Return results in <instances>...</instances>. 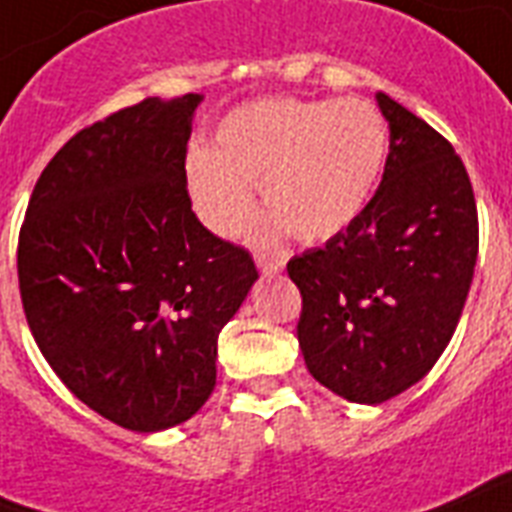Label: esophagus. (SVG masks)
Returning a JSON list of instances; mask_svg holds the SVG:
<instances>
[{
	"instance_id": "esophagus-1",
	"label": "esophagus",
	"mask_w": 512,
	"mask_h": 512,
	"mask_svg": "<svg viewBox=\"0 0 512 512\" xmlns=\"http://www.w3.org/2000/svg\"><path fill=\"white\" fill-rule=\"evenodd\" d=\"M261 274H280L285 269V253H256Z\"/></svg>"
}]
</instances>
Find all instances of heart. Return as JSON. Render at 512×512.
Returning <instances> with one entry per match:
<instances>
[{
  "label": "heart",
  "instance_id": "1",
  "mask_svg": "<svg viewBox=\"0 0 512 512\" xmlns=\"http://www.w3.org/2000/svg\"><path fill=\"white\" fill-rule=\"evenodd\" d=\"M390 154V130L366 99H261L219 122L211 149L185 159L196 214L230 238L251 217L259 185L269 214L261 238L293 232L322 243L348 230L374 196Z\"/></svg>",
  "mask_w": 512,
  "mask_h": 512
}]
</instances>
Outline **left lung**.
<instances>
[{
    "label": "left lung",
    "instance_id": "left-lung-1",
    "mask_svg": "<svg viewBox=\"0 0 512 512\" xmlns=\"http://www.w3.org/2000/svg\"><path fill=\"white\" fill-rule=\"evenodd\" d=\"M377 104L390 125L377 193L348 230L287 261L311 377L363 405L429 374L458 327L479 253L474 188L450 141L382 91Z\"/></svg>",
    "mask_w": 512,
    "mask_h": 512
}]
</instances>
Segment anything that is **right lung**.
<instances>
[{"mask_svg":"<svg viewBox=\"0 0 512 512\" xmlns=\"http://www.w3.org/2000/svg\"><path fill=\"white\" fill-rule=\"evenodd\" d=\"M185 94L75 133L38 177L18 243L36 345L75 398L130 432L188 421L217 384V337L259 272L190 209Z\"/></svg>","mask_w":512,"mask_h":512,"instance_id":"obj_1","label":"right lung"}]
</instances>
